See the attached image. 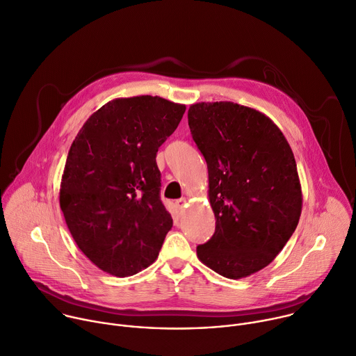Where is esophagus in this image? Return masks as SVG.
Here are the masks:
<instances>
[{
	"label": "esophagus",
	"mask_w": 356,
	"mask_h": 356,
	"mask_svg": "<svg viewBox=\"0 0 356 356\" xmlns=\"http://www.w3.org/2000/svg\"><path fill=\"white\" fill-rule=\"evenodd\" d=\"M175 204H177V207H178L179 210H182V209L186 206V197H181V199L175 200Z\"/></svg>",
	"instance_id": "1"
}]
</instances>
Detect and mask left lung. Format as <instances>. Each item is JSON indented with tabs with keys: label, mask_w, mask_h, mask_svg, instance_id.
Listing matches in <instances>:
<instances>
[{
	"label": "left lung",
	"mask_w": 356,
	"mask_h": 356,
	"mask_svg": "<svg viewBox=\"0 0 356 356\" xmlns=\"http://www.w3.org/2000/svg\"><path fill=\"white\" fill-rule=\"evenodd\" d=\"M192 138L206 160L215 234L199 259L230 279L265 268L300 219L302 189L292 149L261 112L233 102H200L188 111Z\"/></svg>",
	"instance_id": "8db88e82"
}]
</instances>
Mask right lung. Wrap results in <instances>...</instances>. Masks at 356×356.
Here are the masks:
<instances>
[{
  "mask_svg": "<svg viewBox=\"0 0 356 356\" xmlns=\"http://www.w3.org/2000/svg\"><path fill=\"white\" fill-rule=\"evenodd\" d=\"M184 112L185 105L160 97L115 99L86 122L70 147L60 207L79 248L111 275H134L153 264L172 227L156 157Z\"/></svg>",
  "mask_w": 356,
  "mask_h": 356,
  "instance_id": "1",
  "label": "right lung"
}]
</instances>
